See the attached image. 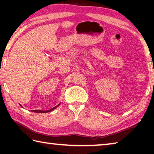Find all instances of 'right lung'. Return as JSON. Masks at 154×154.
<instances>
[{"label": "right lung", "mask_w": 154, "mask_h": 154, "mask_svg": "<svg viewBox=\"0 0 154 154\" xmlns=\"http://www.w3.org/2000/svg\"><path fill=\"white\" fill-rule=\"evenodd\" d=\"M60 105V104L59 105H58L57 106H54V107H53L52 109H49V110H47V111H42V110H33V111H32V112H35V113H48V112H50V111H53L54 109H55L56 108H57L58 107V106Z\"/></svg>", "instance_id": "right-lung-1"}]
</instances>
